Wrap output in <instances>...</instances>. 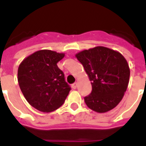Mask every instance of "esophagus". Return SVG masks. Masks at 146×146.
Returning a JSON list of instances; mask_svg holds the SVG:
<instances>
[{
  "label": "esophagus",
  "mask_w": 146,
  "mask_h": 146,
  "mask_svg": "<svg viewBox=\"0 0 146 146\" xmlns=\"http://www.w3.org/2000/svg\"><path fill=\"white\" fill-rule=\"evenodd\" d=\"M76 87H77V83H74V84H72V88H73V89H76Z\"/></svg>",
  "instance_id": "esophagus-1"
}]
</instances>
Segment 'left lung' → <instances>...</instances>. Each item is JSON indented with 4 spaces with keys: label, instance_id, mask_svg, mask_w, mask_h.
Returning <instances> with one entry per match:
<instances>
[{
    "label": "left lung",
    "instance_id": "1",
    "mask_svg": "<svg viewBox=\"0 0 146 146\" xmlns=\"http://www.w3.org/2000/svg\"><path fill=\"white\" fill-rule=\"evenodd\" d=\"M75 56L92 83V93L84 97L88 107L97 113L116 107L129 83L130 69L125 58L118 51L102 46L80 51Z\"/></svg>",
    "mask_w": 146,
    "mask_h": 146
}]
</instances>
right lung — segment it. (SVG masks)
<instances>
[{"mask_svg":"<svg viewBox=\"0 0 146 146\" xmlns=\"http://www.w3.org/2000/svg\"><path fill=\"white\" fill-rule=\"evenodd\" d=\"M65 56L51 50H40L26 58L18 69V82L27 101L44 113L63 104L71 88L57 63Z\"/></svg>","mask_w":146,"mask_h":146,"instance_id":"add662e5","label":"right lung"}]
</instances>
